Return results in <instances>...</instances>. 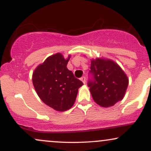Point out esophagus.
Instances as JSON below:
<instances>
[{
  "mask_svg": "<svg viewBox=\"0 0 151 151\" xmlns=\"http://www.w3.org/2000/svg\"><path fill=\"white\" fill-rule=\"evenodd\" d=\"M80 79L81 80V81H82V82L84 83V84H85V83H86V77H81Z\"/></svg>",
  "mask_w": 151,
  "mask_h": 151,
  "instance_id": "34e87169",
  "label": "esophagus"
}]
</instances>
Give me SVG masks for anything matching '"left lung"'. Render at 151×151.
<instances>
[{"instance_id": "obj_1", "label": "left lung", "mask_w": 151, "mask_h": 151, "mask_svg": "<svg viewBox=\"0 0 151 151\" xmlns=\"http://www.w3.org/2000/svg\"><path fill=\"white\" fill-rule=\"evenodd\" d=\"M91 79L88 81L93 99L102 107H110L122 100L129 85V79L120 67L111 60H91Z\"/></svg>"}]
</instances>
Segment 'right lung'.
<instances>
[{
    "label": "right lung",
    "instance_id": "add662e5",
    "mask_svg": "<svg viewBox=\"0 0 151 151\" xmlns=\"http://www.w3.org/2000/svg\"><path fill=\"white\" fill-rule=\"evenodd\" d=\"M70 58V55L65 59L62 54H55L37 66L32 74V83L39 97L58 111H65L74 105L78 89L83 85L67 69Z\"/></svg>",
    "mask_w": 151,
    "mask_h": 151
}]
</instances>
